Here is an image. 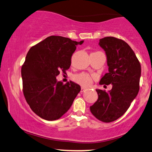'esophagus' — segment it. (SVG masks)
I'll list each match as a JSON object with an SVG mask.
<instances>
[{
  "instance_id": "esophagus-1",
  "label": "esophagus",
  "mask_w": 152,
  "mask_h": 152,
  "mask_svg": "<svg viewBox=\"0 0 152 152\" xmlns=\"http://www.w3.org/2000/svg\"><path fill=\"white\" fill-rule=\"evenodd\" d=\"M85 87H81V89H80V92H83V91H85Z\"/></svg>"
}]
</instances>
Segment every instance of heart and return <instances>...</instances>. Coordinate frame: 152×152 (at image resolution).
<instances>
[{"instance_id": "1", "label": "heart", "mask_w": 152, "mask_h": 152, "mask_svg": "<svg viewBox=\"0 0 152 152\" xmlns=\"http://www.w3.org/2000/svg\"><path fill=\"white\" fill-rule=\"evenodd\" d=\"M74 80L76 83L83 86H89L92 82V79L87 74H80L76 75L74 77Z\"/></svg>"}]
</instances>
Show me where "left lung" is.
I'll use <instances>...</instances> for the list:
<instances>
[{
	"mask_svg": "<svg viewBox=\"0 0 152 152\" xmlns=\"http://www.w3.org/2000/svg\"><path fill=\"white\" fill-rule=\"evenodd\" d=\"M99 45L105 52L108 73L100 85H112L108 92L96 89L98 98L90 111L100 121L110 123L119 118L129 107L139 91L140 64L127 42L109 36L101 38Z\"/></svg>",
	"mask_w": 152,
	"mask_h": 152,
	"instance_id": "obj_1",
	"label": "left lung"
}]
</instances>
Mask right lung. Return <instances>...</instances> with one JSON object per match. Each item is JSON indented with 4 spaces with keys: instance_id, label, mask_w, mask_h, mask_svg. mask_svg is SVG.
<instances>
[{
    "instance_id": "obj_1",
    "label": "right lung",
    "mask_w": 152,
    "mask_h": 152,
    "mask_svg": "<svg viewBox=\"0 0 152 152\" xmlns=\"http://www.w3.org/2000/svg\"><path fill=\"white\" fill-rule=\"evenodd\" d=\"M80 42L51 36L30 48L21 68L23 94L31 110L40 118L55 121L69 110L80 91L74 82L58 81L60 72L65 73Z\"/></svg>"
}]
</instances>
